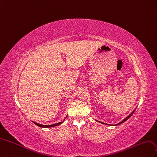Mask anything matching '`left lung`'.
Here are the masks:
<instances>
[{
  "label": "left lung",
  "mask_w": 157,
  "mask_h": 157,
  "mask_svg": "<svg viewBox=\"0 0 157 157\" xmlns=\"http://www.w3.org/2000/svg\"><path fill=\"white\" fill-rule=\"evenodd\" d=\"M136 108H135L134 109V110L133 111V112H132V113H131L128 116H127V117H126V118H124L123 121H121V122H119V123H117V124H107V123H102V122H101V121H97V120H96V121H97V122H98V123H102V124H107V125H110V126H117V125H119L120 124H121V123H124V121H126V120H128L130 117H131V116H132V114L134 113V112H135V110H136Z\"/></svg>",
  "instance_id": "8db88e82"
}]
</instances>
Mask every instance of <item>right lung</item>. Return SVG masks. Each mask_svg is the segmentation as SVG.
<instances>
[{"label": "right lung", "instance_id": "obj_1", "mask_svg": "<svg viewBox=\"0 0 157 157\" xmlns=\"http://www.w3.org/2000/svg\"><path fill=\"white\" fill-rule=\"evenodd\" d=\"M67 116H68V115H67ZM67 116L64 118V119L63 121H61V122H59V123H55V124H50V125L41 124L37 123H36V122H34V121H33V123H34L36 125L40 126V127H42V128H51V127H54V126H58V125H59V124H62V123L64 122V121L66 119V118L67 117Z\"/></svg>", "mask_w": 157, "mask_h": 157}]
</instances>
